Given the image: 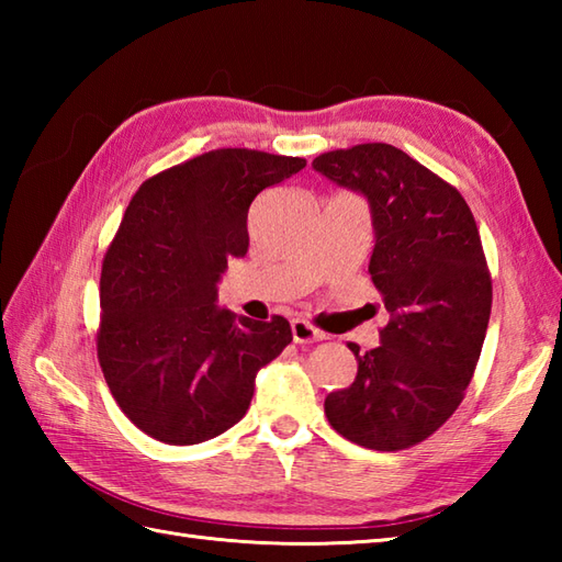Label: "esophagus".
<instances>
[{
    "label": "esophagus",
    "instance_id": "obj_1",
    "mask_svg": "<svg viewBox=\"0 0 562 562\" xmlns=\"http://www.w3.org/2000/svg\"><path fill=\"white\" fill-rule=\"evenodd\" d=\"M292 338H294V342L308 345V342L326 340V333H324V330H318L316 326L308 324V321L296 318V321H292Z\"/></svg>",
    "mask_w": 562,
    "mask_h": 562
}]
</instances>
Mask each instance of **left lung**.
<instances>
[{"mask_svg": "<svg viewBox=\"0 0 562 562\" xmlns=\"http://www.w3.org/2000/svg\"><path fill=\"white\" fill-rule=\"evenodd\" d=\"M314 169L372 205L369 274L391 314L379 348L348 345L357 376L328 393L326 417L360 447H415L459 408L483 350L493 278L479 226L457 188L384 142L326 151Z\"/></svg>", "mask_w": 562, "mask_h": 562, "instance_id": "1", "label": "left lung"}]
</instances>
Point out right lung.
Segmentation results:
<instances>
[{
    "label": "right lung",
    "instance_id": "1",
    "mask_svg": "<svg viewBox=\"0 0 562 562\" xmlns=\"http://www.w3.org/2000/svg\"><path fill=\"white\" fill-rule=\"evenodd\" d=\"M306 159L214 149L147 178L101 266L97 352L115 403L164 445H200L234 427L256 374L292 342L290 321L236 318L217 282L248 250V207Z\"/></svg>",
    "mask_w": 562,
    "mask_h": 562
}]
</instances>
